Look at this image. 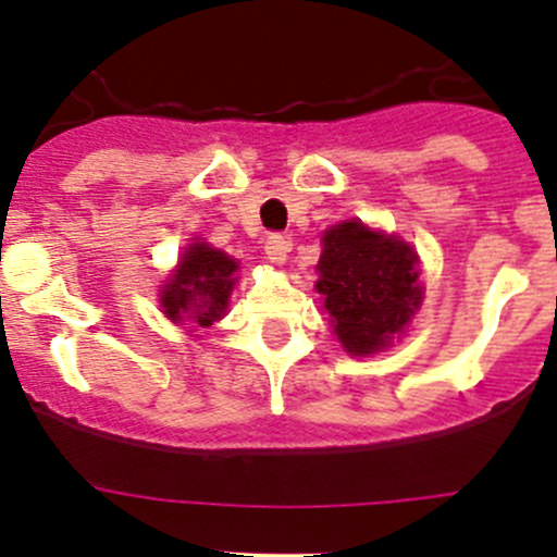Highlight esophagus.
I'll use <instances>...</instances> for the list:
<instances>
[{"instance_id": "obj_1", "label": "esophagus", "mask_w": 557, "mask_h": 557, "mask_svg": "<svg viewBox=\"0 0 557 557\" xmlns=\"http://www.w3.org/2000/svg\"><path fill=\"white\" fill-rule=\"evenodd\" d=\"M263 250H267L269 261L277 263L280 267V263H285V258H288V252H290V237H285V234H280V232L269 234Z\"/></svg>"}]
</instances>
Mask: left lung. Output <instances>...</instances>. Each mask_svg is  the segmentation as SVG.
Returning <instances> with one entry per match:
<instances>
[{
  "label": "left lung",
  "mask_w": 557,
  "mask_h": 557,
  "mask_svg": "<svg viewBox=\"0 0 557 557\" xmlns=\"http://www.w3.org/2000/svg\"><path fill=\"white\" fill-rule=\"evenodd\" d=\"M412 247L363 223H339L323 234L318 294L336 339L352 356H369L407 325L423 301Z\"/></svg>",
  "instance_id": "obj_1"
}]
</instances>
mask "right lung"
Here are the masks:
<instances>
[{"label": "right lung", "mask_w": 557, "mask_h": 557, "mask_svg": "<svg viewBox=\"0 0 557 557\" xmlns=\"http://www.w3.org/2000/svg\"><path fill=\"white\" fill-rule=\"evenodd\" d=\"M237 261L215 247L196 243L185 250L177 274L161 290V305L172 320H194L212 325L228 305Z\"/></svg>", "instance_id": "right-lung-1"}]
</instances>
